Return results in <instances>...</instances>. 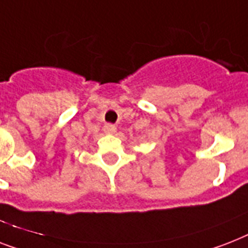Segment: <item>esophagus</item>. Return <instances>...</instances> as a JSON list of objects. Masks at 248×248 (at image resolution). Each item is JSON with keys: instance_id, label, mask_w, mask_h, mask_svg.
I'll use <instances>...</instances> for the list:
<instances>
[{"instance_id": "34e87169", "label": "esophagus", "mask_w": 248, "mask_h": 248, "mask_svg": "<svg viewBox=\"0 0 248 248\" xmlns=\"http://www.w3.org/2000/svg\"><path fill=\"white\" fill-rule=\"evenodd\" d=\"M103 130H104L105 134H116V132H117V127H116V126H114V124H105Z\"/></svg>"}]
</instances>
